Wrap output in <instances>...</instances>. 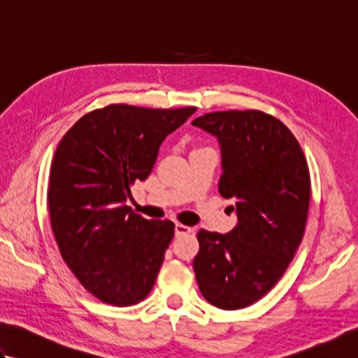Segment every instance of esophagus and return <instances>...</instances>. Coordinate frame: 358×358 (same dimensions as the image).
Masks as SVG:
<instances>
[{"label":"esophagus","instance_id":"1","mask_svg":"<svg viewBox=\"0 0 358 358\" xmlns=\"http://www.w3.org/2000/svg\"><path fill=\"white\" fill-rule=\"evenodd\" d=\"M189 232H192V229L189 226L180 224V223L175 224V235H185V234H189Z\"/></svg>","mask_w":358,"mask_h":358}]
</instances>
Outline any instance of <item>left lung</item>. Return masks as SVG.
<instances>
[{"label": "left lung", "instance_id": "8db88e82", "mask_svg": "<svg viewBox=\"0 0 358 358\" xmlns=\"http://www.w3.org/2000/svg\"><path fill=\"white\" fill-rule=\"evenodd\" d=\"M192 124L218 141V192L234 200L237 217L227 234L199 231L196 283L210 305L241 309L271 291L301 243L310 196L306 158L292 132L260 110L212 112Z\"/></svg>", "mask_w": 358, "mask_h": 358}]
</instances>
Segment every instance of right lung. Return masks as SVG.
Wrapping results in <instances>:
<instances>
[{"label": "right lung", "mask_w": 358, "mask_h": 358, "mask_svg": "<svg viewBox=\"0 0 358 358\" xmlns=\"http://www.w3.org/2000/svg\"><path fill=\"white\" fill-rule=\"evenodd\" d=\"M195 110L110 104L81 117L58 144L48 192L52 231L75 277L104 303L135 305L154 287L175 226L146 220L126 201L166 136Z\"/></svg>", "instance_id": "add662e5"}]
</instances>
